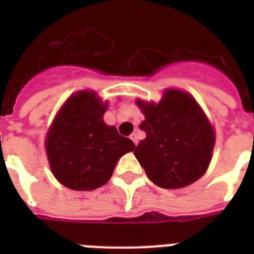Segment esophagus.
I'll use <instances>...</instances> for the list:
<instances>
[{
    "label": "esophagus",
    "mask_w": 254,
    "mask_h": 254,
    "mask_svg": "<svg viewBox=\"0 0 254 254\" xmlns=\"http://www.w3.org/2000/svg\"><path fill=\"white\" fill-rule=\"evenodd\" d=\"M129 137H130L131 141H133L135 146H137V145H138V137H137V134H135V133H131V134L129 135Z\"/></svg>",
    "instance_id": "esophagus-1"
}]
</instances>
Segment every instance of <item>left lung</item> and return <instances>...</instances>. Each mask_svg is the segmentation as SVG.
<instances>
[{"label":"left lung","mask_w":254,"mask_h":254,"mask_svg":"<svg viewBox=\"0 0 254 254\" xmlns=\"http://www.w3.org/2000/svg\"><path fill=\"white\" fill-rule=\"evenodd\" d=\"M137 104L145 113L139 129L146 138L134 155L147 178L162 189H181L197 181L209 165L215 134L196 101L169 89L158 105Z\"/></svg>","instance_id":"1"}]
</instances>
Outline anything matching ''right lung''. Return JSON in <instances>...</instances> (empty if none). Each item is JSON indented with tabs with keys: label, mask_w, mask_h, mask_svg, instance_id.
<instances>
[{
	"label": "right lung",
	"mask_w": 254,
	"mask_h": 254,
	"mask_svg": "<svg viewBox=\"0 0 254 254\" xmlns=\"http://www.w3.org/2000/svg\"><path fill=\"white\" fill-rule=\"evenodd\" d=\"M107 104L93 92H77L58 113L46 139L53 174L71 190L88 191L105 185L116 163L134 150L133 141L104 123Z\"/></svg>",
	"instance_id": "1"
}]
</instances>
